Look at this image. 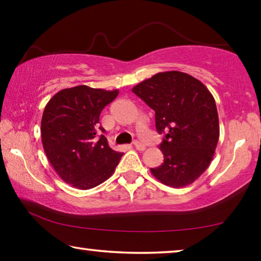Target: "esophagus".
<instances>
[{
  "label": "esophagus",
  "mask_w": 261,
  "mask_h": 261,
  "mask_svg": "<svg viewBox=\"0 0 261 261\" xmlns=\"http://www.w3.org/2000/svg\"><path fill=\"white\" fill-rule=\"evenodd\" d=\"M133 145H134V147L138 149V151H145V148H146V146L142 144V142H140V141H138V140H135L134 142H133Z\"/></svg>",
  "instance_id": "34e87169"
}]
</instances>
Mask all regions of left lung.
<instances>
[{
	"label": "left lung",
	"instance_id": "1",
	"mask_svg": "<svg viewBox=\"0 0 261 261\" xmlns=\"http://www.w3.org/2000/svg\"><path fill=\"white\" fill-rule=\"evenodd\" d=\"M155 112L164 163L153 177L171 188L194 183L212 163L220 137L219 114L208 88L180 71L158 72L132 89Z\"/></svg>",
	"mask_w": 261,
	"mask_h": 261
}]
</instances>
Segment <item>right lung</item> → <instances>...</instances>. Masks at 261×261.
I'll return each instance as SVG.
<instances>
[{
    "label": "right lung",
    "instance_id": "obj_1",
    "mask_svg": "<svg viewBox=\"0 0 261 261\" xmlns=\"http://www.w3.org/2000/svg\"><path fill=\"white\" fill-rule=\"evenodd\" d=\"M117 95V89L78 85L58 91L46 105L41 117L42 147L66 184L89 190L115 171L123 153L110 148L105 135L97 137V130L99 114Z\"/></svg>",
    "mask_w": 261,
    "mask_h": 261
}]
</instances>
